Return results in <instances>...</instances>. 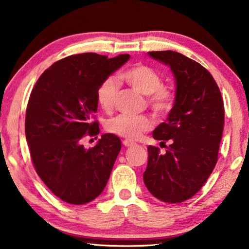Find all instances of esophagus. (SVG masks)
Returning a JSON list of instances; mask_svg holds the SVG:
<instances>
[{
    "mask_svg": "<svg viewBox=\"0 0 249 249\" xmlns=\"http://www.w3.org/2000/svg\"><path fill=\"white\" fill-rule=\"evenodd\" d=\"M123 145L125 146V147H129V146H133V145H135V143H134V142H131V141H127V140H125V141H123Z\"/></svg>",
    "mask_w": 249,
    "mask_h": 249,
    "instance_id": "esophagus-1",
    "label": "esophagus"
}]
</instances>
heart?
Wrapping results in <instances>:
<instances>
[{
	"label": "heart",
	"instance_id": "b5f03b06",
	"mask_svg": "<svg viewBox=\"0 0 249 249\" xmlns=\"http://www.w3.org/2000/svg\"><path fill=\"white\" fill-rule=\"evenodd\" d=\"M122 78L137 92L146 95V104L156 116H164L174 105V93L163 85V77L155 69L145 64H136L126 70ZM118 83L115 77L108 76L100 83L96 89V100L104 112H110L115 105ZM153 122L148 115H120L110 120L106 129L110 134L135 141L142 134L152 128Z\"/></svg>",
	"mask_w": 249,
	"mask_h": 249
}]
</instances>
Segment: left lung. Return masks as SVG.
Here are the masks:
<instances>
[{
	"label": "left lung",
	"mask_w": 249,
	"mask_h": 249,
	"mask_svg": "<svg viewBox=\"0 0 249 249\" xmlns=\"http://www.w3.org/2000/svg\"><path fill=\"white\" fill-rule=\"evenodd\" d=\"M148 54L171 68L176 96L166 122L153 132L166 152L148 146L143 178L156 198L181 203L203 187L217 163L225 118L223 98L214 77L199 63L174 51Z\"/></svg>",
	"instance_id": "1"
}]
</instances>
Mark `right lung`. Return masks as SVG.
Segmentation results:
<instances>
[{"label":"right lung","instance_id":"add662e5","mask_svg":"<svg viewBox=\"0 0 249 249\" xmlns=\"http://www.w3.org/2000/svg\"><path fill=\"white\" fill-rule=\"evenodd\" d=\"M128 58L71 55L45 70L31 92L25 115L31 160L39 178L63 202H92L107 184L122 147L120 137L104 134L89 149L82 142L100 133L98 122L92 121L97 86Z\"/></svg>","mask_w":249,"mask_h":249}]
</instances>
